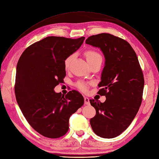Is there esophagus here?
<instances>
[{"label": "esophagus", "instance_id": "esophagus-1", "mask_svg": "<svg viewBox=\"0 0 159 159\" xmlns=\"http://www.w3.org/2000/svg\"><path fill=\"white\" fill-rule=\"evenodd\" d=\"M84 104H90V100H89V98L88 97H84Z\"/></svg>", "mask_w": 159, "mask_h": 159}]
</instances>
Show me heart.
Instances as JSON below:
<instances>
[{
    "label": "heart",
    "mask_w": 159,
    "mask_h": 159,
    "mask_svg": "<svg viewBox=\"0 0 159 159\" xmlns=\"http://www.w3.org/2000/svg\"><path fill=\"white\" fill-rule=\"evenodd\" d=\"M85 56H86V60L88 63H92V62L96 61V59H99V58H102L98 52L93 50H88L87 51L85 52ZM73 57V55H69L66 58V59L65 60L64 65H65V67L66 69L69 67V65L70 64V62L72 59ZM76 86L81 91L86 92L88 90V85L86 83L83 82H78L77 83Z\"/></svg>",
    "instance_id": "1"
}]
</instances>
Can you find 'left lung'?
Wrapping results in <instances>:
<instances>
[{
    "instance_id": "obj_1",
    "label": "left lung",
    "mask_w": 159,
    "mask_h": 159,
    "mask_svg": "<svg viewBox=\"0 0 159 159\" xmlns=\"http://www.w3.org/2000/svg\"><path fill=\"white\" fill-rule=\"evenodd\" d=\"M86 43L99 48L105 58L98 94L104 102L90 99L96 115L90 119L94 132L113 138L132 122L142 103L144 79L134 50L126 40L107 33L88 37Z\"/></svg>"
}]
</instances>
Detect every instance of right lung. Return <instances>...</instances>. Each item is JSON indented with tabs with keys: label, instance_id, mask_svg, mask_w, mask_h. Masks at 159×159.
Instances as JSON below:
<instances>
[{
	"label": "right lung",
	"instance_id": "add662e5",
	"mask_svg": "<svg viewBox=\"0 0 159 159\" xmlns=\"http://www.w3.org/2000/svg\"><path fill=\"white\" fill-rule=\"evenodd\" d=\"M84 39L46 37L28 46L18 61L15 84L17 104L29 124L44 137L63 136L70 116L84 103L76 90L65 96L54 90L66 75L65 60Z\"/></svg>",
	"mask_w": 159,
	"mask_h": 159
}]
</instances>
